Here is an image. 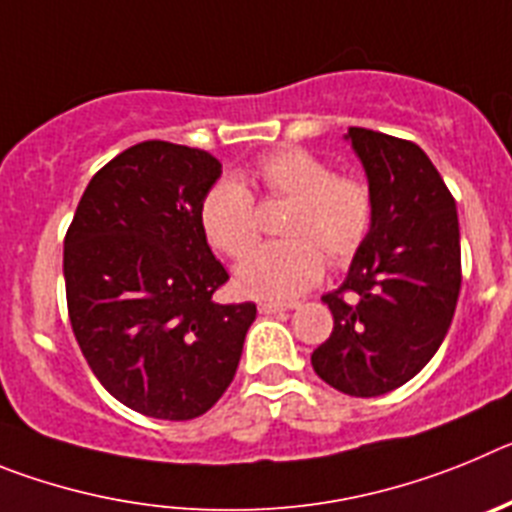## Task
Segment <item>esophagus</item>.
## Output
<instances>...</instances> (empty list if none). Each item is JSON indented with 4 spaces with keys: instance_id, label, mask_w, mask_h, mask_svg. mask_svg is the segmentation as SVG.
<instances>
[{
    "instance_id": "34e87169",
    "label": "esophagus",
    "mask_w": 512,
    "mask_h": 512,
    "mask_svg": "<svg viewBox=\"0 0 512 512\" xmlns=\"http://www.w3.org/2000/svg\"><path fill=\"white\" fill-rule=\"evenodd\" d=\"M295 307V302H259V312H264V315H277V312L295 310Z\"/></svg>"
}]
</instances>
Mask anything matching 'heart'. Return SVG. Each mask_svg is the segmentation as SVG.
<instances>
[{"instance_id":"b5f03b06","label":"heart","mask_w":512,"mask_h":512,"mask_svg":"<svg viewBox=\"0 0 512 512\" xmlns=\"http://www.w3.org/2000/svg\"><path fill=\"white\" fill-rule=\"evenodd\" d=\"M251 179L271 200L292 202L282 223L284 241L253 251L238 271L241 292L264 300H292L320 282L323 253L333 266L354 259L374 225V194L359 176L336 174L315 153L282 148L259 158ZM200 225L212 248L243 259L259 241V212L251 192L220 179L200 202Z\"/></svg>"}]
</instances>
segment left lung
Instances as JSON below:
<instances>
[{"mask_svg": "<svg viewBox=\"0 0 512 512\" xmlns=\"http://www.w3.org/2000/svg\"><path fill=\"white\" fill-rule=\"evenodd\" d=\"M374 194L372 233L323 295L333 333L312 351L323 382L377 397L415 377L443 343L461 289L456 202L413 140L348 128Z\"/></svg>", "mask_w": 512, "mask_h": 512, "instance_id": "obj_1", "label": "left lung"}]
</instances>
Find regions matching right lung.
Masks as SVG:
<instances>
[{"instance_id":"right-lung-1","label":"right lung","mask_w":512,"mask_h":512,"mask_svg":"<svg viewBox=\"0 0 512 512\" xmlns=\"http://www.w3.org/2000/svg\"><path fill=\"white\" fill-rule=\"evenodd\" d=\"M207 151L143 140L92 176L63 241L74 336L115 400L158 420L205 415L233 382L253 302L220 305L200 202L220 176Z\"/></svg>"}]
</instances>
